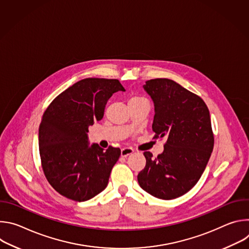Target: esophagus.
Wrapping results in <instances>:
<instances>
[{
	"label": "esophagus",
	"mask_w": 249,
	"mask_h": 249,
	"mask_svg": "<svg viewBox=\"0 0 249 249\" xmlns=\"http://www.w3.org/2000/svg\"><path fill=\"white\" fill-rule=\"evenodd\" d=\"M133 153H134V149H132V148H130V147L123 148V149L121 150V156H122V157H127V156H129V155H131V154H133Z\"/></svg>",
	"instance_id": "34e87169"
}]
</instances>
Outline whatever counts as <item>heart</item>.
I'll list each match as a JSON object with an SVG mask.
<instances>
[{
    "mask_svg": "<svg viewBox=\"0 0 249 249\" xmlns=\"http://www.w3.org/2000/svg\"><path fill=\"white\" fill-rule=\"evenodd\" d=\"M142 99H145V98L140 96V95H132V96L129 98V101H136V100H142Z\"/></svg>",
    "mask_w": 249,
    "mask_h": 249,
    "instance_id": "heart-1",
    "label": "heart"
}]
</instances>
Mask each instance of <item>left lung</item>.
I'll return each instance as SVG.
<instances>
[{
  "label": "left lung",
  "instance_id": "obj_1",
  "mask_svg": "<svg viewBox=\"0 0 249 249\" xmlns=\"http://www.w3.org/2000/svg\"><path fill=\"white\" fill-rule=\"evenodd\" d=\"M155 104L154 139L165 138L162 154L145 152L146 166L138 182L163 200L180 197L198 182L214 148L210 112L204 100L168 79L146 82Z\"/></svg>",
  "mask_w": 249,
  "mask_h": 249
}]
</instances>
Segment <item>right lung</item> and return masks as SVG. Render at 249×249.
<instances>
[{"label": "right lung", "mask_w": 249, "mask_h": 249, "mask_svg": "<svg viewBox=\"0 0 249 249\" xmlns=\"http://www.w3.org/2000/svg\"><path fill=\"white\" fill-rule=\"evenodd\" d=\"M118 90H125L118 80L84 79L61 92L45 110L38 136L41 165L62 196L84 202L107 186L121 151L89 147L87 133L102 119L107 100Z\"/></svg>", "instance_id": "right-lung-1"}]
</instances>
